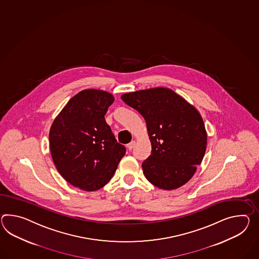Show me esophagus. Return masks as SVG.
I'll use <instances>...</instances> for the list:
<instances>
[{"label": "esophagus", "instance_id": "1", "mask_svg": "<svg viewBox=\"0 0 259 259\" xmlns=\"http://www.w3.org/2000/svg\"><path fill=\"white\" fill-rule=\"evenodd\" d=\"M135 145H136V141L132 140L129 144H127V148H128V150H132L133 148L135 147Z\"/></svg>", "mask_w": 259, "mask_h": 259}]
</instances>
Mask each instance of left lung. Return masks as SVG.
<instances>
[{
  "label": "left lung",
  "instance_id": "left-lung-1",
  "mask_svg": "<svg viewBox=\"0 0 259 259\" xmlns=\"http://www.w3.org/2000/svg\"><path fill=\"white\" fill-rule=\"evenodd\" d=\"M145 119L152 153L142 163L146 179L160 189L189 182L201 164L207 132L201 115L168 88L148 89L120 96Z\"/></svg>",
  "mask_w": 259,
  "mask_h": 259
}]
</instances>
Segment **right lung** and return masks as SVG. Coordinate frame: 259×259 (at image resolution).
Returning <instances> with one entry per match:
<instances>
[{"instance_id": "1", "label": "right lung", "mask_w": 259, "mask_h": 259, "mask_svg": "<svg viewBox=\"0 0 259 259\" xmlns=\"http://www.w3.org/2000/svg\"><path fill=\"white\" fill-rule=\"evenodd\" d=\"M113 102L107 92L84 90L70 99L51 125L50 147L55 166L79 189L92 192L105 186L126 152L105 120Z\"/></svg>"}]
</instances>
